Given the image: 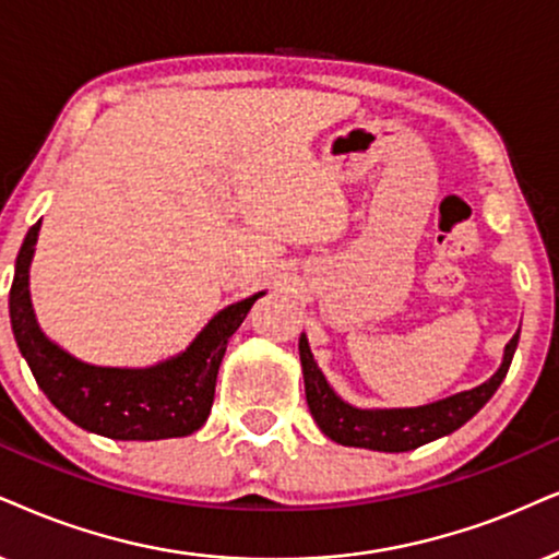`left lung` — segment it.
<instances>
[{
    "label": "left lung",
    "instance_id": "obj_1",
    "mask_svg": "<svg viewBox=\"0 0 559 559\" xmlns=\"http://www.w3.org/2000/svg\"><path fill=\"white\" fill-rule=\"evenodd\" d=\"M519 332L506 345V356L500 369L492 373L490 381L475 386V390L454 394V397L433 402L426 407L407 409H358L343 402L330 384L324 381L322 371L317 369L307 337L301 335L299 356L304 369V390H307V405L312 409V418L328 438L343 447H358L371 451H413L423 443L454 433L462 428L472 415H477L487 400L496 394L500 381L511 369Z\"/></svg>",
    "mask_w": 559,
    "mask_h": 559
}]
</instances>
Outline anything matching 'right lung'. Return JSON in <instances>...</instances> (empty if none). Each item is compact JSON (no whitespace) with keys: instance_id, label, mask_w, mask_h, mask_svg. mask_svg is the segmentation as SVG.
<instances>
[{"instance_id":"1","label":"right lung","mask_w":559,"mask_h":559,"mask_svg":"<svg viewBox=\"0 0 559 559\" xmlns=\"http://www.w3.org/2000/svg\"><path fill=\"white\" fill-rule=\"evenodd\" d=\"M40 222L27 231L10 288V320L20 353L56 409L92 433L116 441H159L193 433L214 405L216 373L229 337L263 294L222 309L180 356L152 369H105L76 361L35 322L27 271Z\"/></svg>"}]
</instances>
